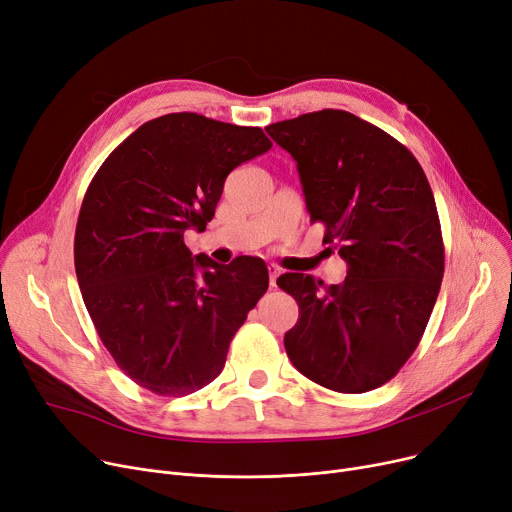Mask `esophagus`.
I'll use <instances>...</instances> for the list:
<instances>
[{
    "label": "esophagus",
    "instance_id": "34e87169",
    "mask_svg": "<svg viewBox=\"0 0 512 512\" xmlns=\"http://www.w3.org/2000/svg\"><path fill=\"white\" fill-rule=\"evenodd\" d=\"M267 270H270V284L272 286H276V280H278V276H280V267L276 265V263H270V265H267Z\"/></svg>",
    "mask_w": 512,
    "mask_h": 512
}]
</instances>
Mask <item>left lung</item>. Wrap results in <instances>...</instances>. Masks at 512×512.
<instances>
[{"label":"left lung","mask_w":512,"mask_h":512,"mask_svg":"<svg viewBox=\"0 0 512 512\" xmlns=\"http://www.w3.org/2000/svg\"><path fill=\"white\" fill-rule=\"evenodd\" d=\"M267 134L297 161L311 222L346 261L342 284L282 274L299 303L284 336L311 382L361 394L392 380L417 348L444 276L440 218L423 168L388 132L355 114L321 110Z\"/></svg>","instance_id":"8db88e82"}]
</instances>
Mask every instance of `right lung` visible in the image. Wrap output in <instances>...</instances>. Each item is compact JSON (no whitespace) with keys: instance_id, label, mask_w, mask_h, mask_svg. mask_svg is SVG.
<instances>
[{"instance_id":"obj_1","label":"right lung","mask_w":512,"mask_h":512,"mask_svg":"<svg viewBox=\"0 0 512 512\" xmlns=\"http://www.w3.org/2000/svg\"><path fill=\"white\" fill-rule=\"evenodd\" d=\"M257 126L193 112L145 122L91 180L74 234V267L95 330L132 382L184 396L213 382L270 276L259 257L220 265L193 255L226 176L270 151Z\"/></svg>"}]
</instances>
